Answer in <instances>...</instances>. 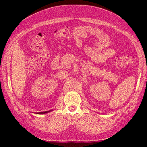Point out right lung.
Wrapping results in <instances>:
<instances>
[{
	"label": "right lung",
	"mask_w": 147,
	"mask_h": 147,
	"mask_svg": "<svg viewBox=\"0 0 147 147\" xmlns=\"http://www.w3.org/2000/svg\"><path fill=\"white\" fill-rule=\"evenodd\" d=\"M53 110H49V111H46V112H38V113H35L36 114H39V115H42V114H45V113H47L48 112H50L51 111H53Z\"/></svg>",
	"instance_id": "right-lung-1"
}]
</instances>
